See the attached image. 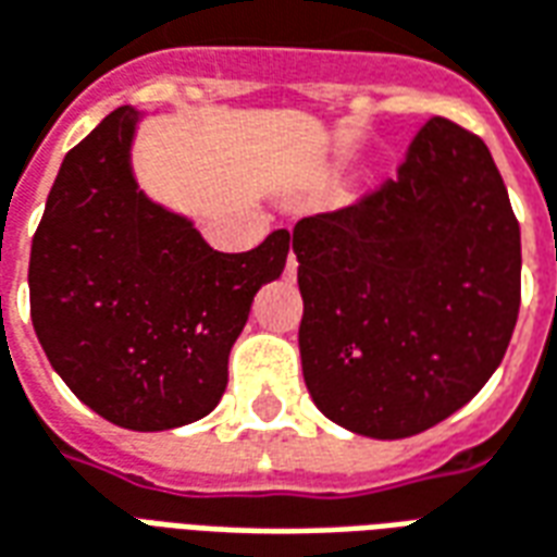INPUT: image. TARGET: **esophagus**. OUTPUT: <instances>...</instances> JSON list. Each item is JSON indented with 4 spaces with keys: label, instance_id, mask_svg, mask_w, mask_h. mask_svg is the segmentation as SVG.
Segmentation results:
<instances>
[{
    "label": "esophagus",
    "instance_id": "1",
    "mask_svg": "<svg viewBox=\"0 0 557 557\" xmlns=\"http://www.w3.org/2000/svg\"><path fill=\"white\" fill-rule=\"evenodd\" d=\"M294 270H297V258L287 260V272H294Z\"/></svg>",
    "mask_w": 557,
    "mask_h": 557
}]
</instances>
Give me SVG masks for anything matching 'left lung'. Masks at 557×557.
<instances>
[{
    "label": "left lung",
    "instance_id": "8db88e82",
    "mask_svg": "<svg viewBox=\"0 0 557 557\" xmlns=\"http://www.w3.org/2000/svg\"><path fill=\"white\" fill-rule=\"evenodd\" d=\"M299 357L314 405L408 437L480 393L522 299V239L486 144L432 116L396 180L294 227Z\"/></svg>",
    "mask_w": 557,
    "mask_h": 557
}]
</instances>
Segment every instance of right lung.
<instances>
[{"mask_svg":"<svg viewBox=\"0 0 557 557\" xmlns=\"http://www.w3.org/2000/svg\"><path fill=\"white\" fill-rule=\"evenodd\" d=\"M137 110L71 149L33 236L29 311L71 393L110 423L161 432L207 417L251 299L285 270L290 234L224 255L146 200L128 164Z\"/></svg>","mask_w":557,"mask_h":557,"instance_id":"obj_1","label":"right lung"}]
</instances>
